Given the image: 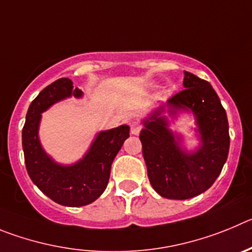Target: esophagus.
Returning a JSON list of instances; mask_svg holds the SVG:
<instances>
[{
	"instance_id": "34e87169",
	"label": "esophagus",
	"mask_w": 252,
	"mask_h": 252,
	"mask_svg": "<svg viewBox=\"0 0 252 252\" xmlns=\"http://www.w3.org/2000/svg\"><path fill=\"white\" fill-rule=\"evenodd\" d=\"M142 128H143V126L139 123V122H133V123L130 124V133L131 134L138 135L139 134V131L142 130Z\"/></svg>"
}]
</instances>
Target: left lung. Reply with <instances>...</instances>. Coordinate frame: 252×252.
<instances>
[{
	"instance_id": "1",
	"label": "left lung",
	"mask_w": 252,
	"mask_h": 252,
	"mask_svg": "<svg viewBox=\"0 0 252 252\" xmlns=\"http://www.w3.org/2000/svg\"><path fill=\"white\" fill-rule=\"evenodd\" d=\"M186 89L168 100L171 114L189 109L197 119L202 147L186 153L168 130V122L158 109L139 134L152 187L162 197L188 199L207 191L225 164L230 148L228 122L219 95L208 81L185 71Z\"/></svg>"
}]
</instances>
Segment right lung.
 <instances>
[{"label": "right lung", "mask_w": 252, "mask_h": 252, "mask_svg": "<svg viewBox=\"0 0 252 252\" xmlns=\"http://www.w3.org/2000/svg\"><path fill=\"white\" fill-rule=\"evenodd\" d=\"M71 95L79 98L83 93L72 87V81L67 78L58 79L40 92L27 110L22 129V148L27 173L38 189L59 205L79 207L94 202L105 191L110 167L129 137V126L101 131L87 156L76 164H58L41 148L37 137L38 123L42 112Z\"/></svg>", "instance_id": "right-lung-1"}]
</instances>
